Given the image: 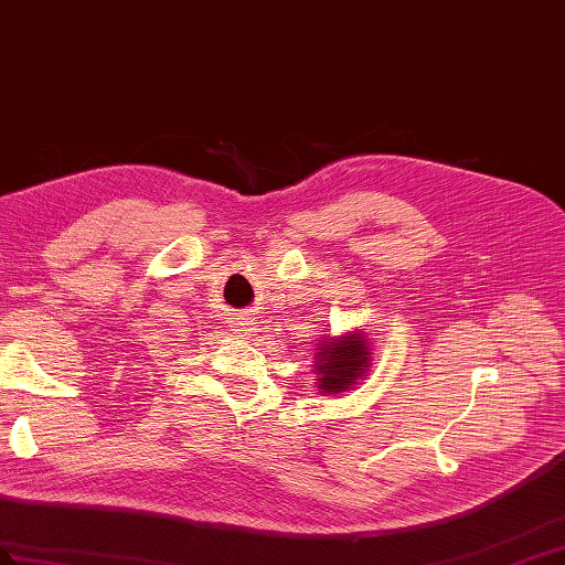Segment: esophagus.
<instances>
[{"label":"esophagus","mask_w":565,"mask_h":565,"mask_svg":"<svg viewBox=\"0 0 565 565\" xmlns=\"http://www.w3.org/2000/svg\"><path fill=\"white\" fill-rule=\"evenodd\" d=\"M231 331L243 339H253V337H257V324L250 320V317H238V322H234V329Z\"/></svg>","instance_id":"esophagus-1"}]
</instances>
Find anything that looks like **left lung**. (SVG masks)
I'll return each instance as SVG.
<instances>
[{"mask_svg":"<svg viewBox=\"0 0 565 565\" xmlns=\"http://www.w3.org/2000/svg\"><path fill=\"white\" fill-rule=\"evenodd\" d=\"M317 392L322 396H339L353 392L363 382L372 365L370 339L363 331H343L341 337H324L315 343Z\"/></svg>","mask_w":565,"mask_h":565,"instance_id":"1","label":"left lung"}]
</instances>
